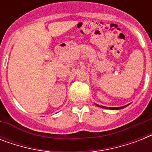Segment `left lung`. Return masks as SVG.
<instances>
[{
  "label": "left lung",
  "instance_id": "8db88e82",
  "mask_svg": "<svg viewBox=\"0 0 152 152\" xmlns=\"http://www.w3.org/2000/svg\"><path fill=\"white\" fill-rule=\"evenodd\" d=\"M97 106H99V107H102V108L103 109H110V110H121V109H123L126 107L128 105L126 106H121V107H106V106H99V105H98V104H95Z\"/></svg>",
  "mask_w": 152,
  "mask_h": 152
}]
</instances>
